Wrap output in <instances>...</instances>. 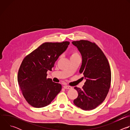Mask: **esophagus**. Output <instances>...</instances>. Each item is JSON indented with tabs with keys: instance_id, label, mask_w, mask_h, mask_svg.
Segmentation results:
<instances>
[{
	"instance_id": "34e87169",
	"label": "esophagus",
	"mask_w": 130,
	"mask_h": 130,
	"mask_svg": "<svg viewBox=\"0 0 130 130\" xmlns=\"http://www.w3.org/2000/svg\"><path fill=\"white\" fill-rule=\"evenodd\" d=\"M63 87L65 88V89H71L72 88V87L70 86H67V85H64L63 86Z\"/></svg>"
}]
</instances>
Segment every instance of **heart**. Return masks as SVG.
<instances>
[{"label":"heart","instance_id":"heart-1","mask_svg":"<svg viewBox=\"0 0 130 130\" xmlns=\"http://www.w3.org/2000/svg\"><path fill=\"white\" fill-rule=\"evenodd\" d=\"M79 57V54L77 51L76 50H73L71 52V57Z\"/></svg>","mask_w":130,"mask_h":130}]
</instances>
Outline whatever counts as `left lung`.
<instances>
[{"instance_id":"left-lung-1","label":"left lung","mask_w":130,"mask_h":130,"mask_svg":"<svg viewBox=\"0 0 130 130\" xmlns=\"http://www.w3.org/2000/svg\"><path fill=\"white\" fill-rule=\"evenodd\" d=\"M81 54L82 63L80 69L86 80L73 103L78 107L89 110L96 108L105 100L111 82V71L108 60L101 49L95 43L86 40L73 41Z\"/></svg>"}]
</instances>
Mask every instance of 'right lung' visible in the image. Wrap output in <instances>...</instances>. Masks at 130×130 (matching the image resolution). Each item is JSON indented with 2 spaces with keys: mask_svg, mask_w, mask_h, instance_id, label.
I'll return each mask as SVG.
<instances>
[{
  "mask_svg": "<svg viewBox=\"0 0 130 130\" xmlns=\"http://www.w3.org/2000/svg\"><path fill=\"white\" fill-rule=\"evenodd\" d=\"M69 43H44L24 59L17 81L24 98L31 106L40 108L49 105L61 90V84L47 78V72L52 70Z\"/></svg>",
  "mask_w": 130,
  "mask_h": 130,
  "instance_id": "right-lung-1",
  "label": "right lung"
}]
</instances>
